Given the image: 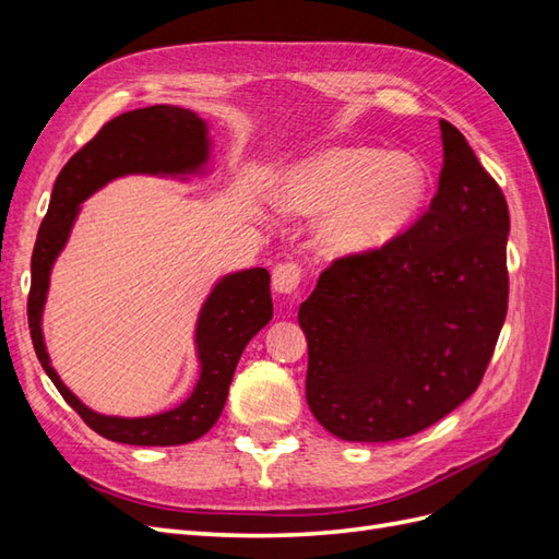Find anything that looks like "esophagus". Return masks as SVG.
I'll return each mask as SVG.
<instances>
[{
	"label": "esophagus",
	"mask_w": 559,
	"mask_h": 559,
	"mask_svg": "<svg viewBox=\"0 0 559 559\" xmlns=\"http://www.w3.org/2000/svg\"><path fill=\"white\" fill-rule=\"evenodd\" d=\"M300 267L298 263H280L273 270V289L282 296H292L298 292Z\"/></svg>",
	"instance_id": "obj_1"
}]
</instances>
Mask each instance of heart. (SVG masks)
<instances>
[{"label":"heart","instance_id":"1","mask_svg":"<svg viewBox=\"0 0 559 559\" xmlns=\"http://www.w3.org/2000/svg\"><path fill=\"white\" fill-rule=\"evenodd\" d=\"M429 191V170L411 154L333 146L294 163L275 189V205L296 216L326 214L319 247L357 257L392 242Z\"/></svg>","mask_w":559,"mask_h":559}]
</instances>
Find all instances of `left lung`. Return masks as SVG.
Instances as JSON below:
<instances>
[{"label":"left lung","instance_id":"8db88e82","mask_svg":"<svg viewBox=\"0 0 559 559\" xmlns=\"http://www.w3.org/2000/svg\"><path fill=\"white\" fill-rule=\"evenodd\" d=\"M425 216L378 251L335 261L300 302L308 405L329 433L386 443L476 392L509 308L511 218L464 134L441 121Z\"/></svg>","mask_w":559,"mask_h":559}]
</instances>
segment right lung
Listing matches in <instances>:
<instances>
[{
	"label": "right lung",
	"mask_w": 559,
	"mask_h": 559,
	"mask_svg": "<svg viewBox=\"0 0 559 559\" xmlns=\"http://www.w3.org/2000/svg\"><path fill=\"white\" fill-rule=\"evenodd\" d=\"M210 123L195 111L175 105H154L116 116L70 158L50 193V205L32 251V284L27 321L32 345L46 376L62 399L99 436L128 445H183L205 436L222 415L233 373L245 347L273 319L270 273L265 267L235 270L218 277L195 319L193 345L198 380L175 408L144 417L105 415L88 408L50 364L44 341V308L50 273L76 224L81 202L118 177L148 175L189 181L210 175Z\"/></svg>",
	"instance_id": "1"
}]
</instances>
